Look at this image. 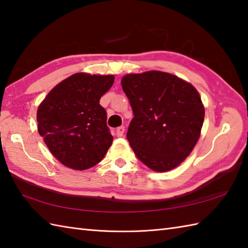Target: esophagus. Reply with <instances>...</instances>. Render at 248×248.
Instances as JSON below:
<instances>
[{
  "label": "esophagus",
  "instance_id": "1",
  "mask_svg": "<svg viewBox=\"0 0 248 248\" xmlns=\"http://www.w3.org/2000/svg\"><path fill=\"white\" fill-rule=\"evenodd\" d=\"M124 125H121V127L117 128V130L115 131V134H116V136H117V138H121V136L124 135Z\"/></svg>",
  "mask_w": 248,
  "mask_h": 248
}]
</instances>
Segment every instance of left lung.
<instances>
[{
  "label": "left lung",
  "instance_id": "8db88e82",
  "mask_svg": "<svg viewBox=\"0 0 248 248\" xmlns=\"http://www.w3.org/2000/svg\"><path fill=\"white\" fill-rule=\"evenodd\" d=\"M121 86L134 117L127 140L150 170L164 172L179 166L200 138L204 107L191 83L170 73H129Z\"/></svg>",
  "mask_w": 248,
  "mask_h": 248
}]
</instances>
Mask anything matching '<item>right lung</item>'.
<instances>
[{
	"instance_id": "obj_1",
	"label": "right lung",
	"mask_w": 248,
	"mask_h": 248,
	"mask_svg": "<svg viewBox=\"0 0 248 248\" xmlns=\"http://www.w3.org/2000/svg\"><path fill=\"white\" fill-rule=\"evenodd\" d=\"M114 80L113 75L75 73L52 88L39 104L38 132L62 165L88 170L107 155L113 136L99 102Z\"/></svg>"
}]
</instances>
